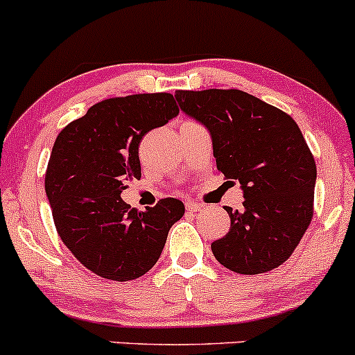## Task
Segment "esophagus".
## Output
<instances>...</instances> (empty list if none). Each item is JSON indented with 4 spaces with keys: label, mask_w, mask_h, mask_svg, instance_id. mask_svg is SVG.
Here are the masks:
<instances>
[{
    "label": "esophagus",
    "mask_w": 355,
    "mask_h": 355,
    "mask_svg": "<svg viewBox=\"0 0 355 355\" xmlns=\"http://www.w3.org/2000/svg\"><path fill=\"white\" fill-rule=\"evenodd\" d=\"M186 209L193 211V213H196V211H201L202 209V205H201V202H196V201H193V199H189V201L186 202Z\"/></svg>",
    "instance_id": "esophagus-1"
}]
</instances>
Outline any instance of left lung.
I'll use <instances>...</instances> for the list:
<instances>
[{"label": "left lung", "mask_w": 355, "mask_h": 355, "mask_svg": "<svg viewBox=\"0 0 355 355\" xmlns=\"http://www.w3.org/2000/svg\"><path fill=\"white\" fill-rule=\"evenodd\" d=\"M186 115L209 130L216 167L240 181L243 208H226L230 231L211 243L231 272H270L290 258L313 216L317 167L297 122L246 92L178 90Z\"/></svg>", "instance_id": "left-lung-1"}]
</instances>
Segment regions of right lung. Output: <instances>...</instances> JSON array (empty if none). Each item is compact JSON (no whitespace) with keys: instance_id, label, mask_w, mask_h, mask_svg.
I'll list each match as a JSON object with an SVG mask.
<instances>
[{"instance_id":"obj_1","label":"right lung","mask_w":355,"mask_h":355,"mask_svg":"<svg viewBox=\"0 0 355 355\" xmlns=\"http://www.w3.org/2000/svg\"><path fill=\"white\" fill-rule=\"evenodd\" d=\"M178 114L166 92L107 98L55 141L45 174L55 226L73 257L98 277L127 282L149 272L184 214L176 198L146 211L121 198L127 182L141 179L142 137Z\"/></svg>"}]
</instances>
